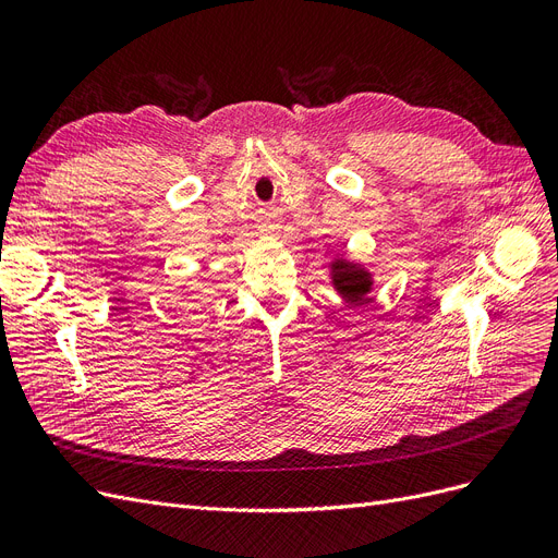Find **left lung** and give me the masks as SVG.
<instances>
[{
  "label": "left lung",
  "mask_w": 558,
  "mask_h": 558,
  "mask_svg": "<svg viewBox=\"0 0 558 558\" xmlns=\"http://www.w3.org/2000/svg\"><path fill=\"white\" fill-rule=\"evenodd\" d=\"M332 281L337 286V291L351 302H361L369 291V283H373L361 265H353L347 260L332 263Z\"/></svg>",
  "instance_id": "obj_1"
}]
</instances>
